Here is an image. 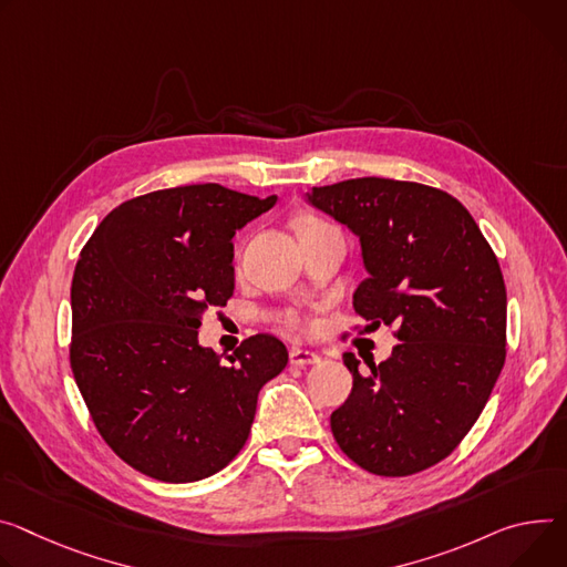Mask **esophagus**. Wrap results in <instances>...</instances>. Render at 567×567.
<instances>
[{
    "mask_svg": "<svg viewBox=\"0 0 567 567\" xmlns=\"http://www.w3.org/2000/svg\"><path fill=\"white\" fill-rule=\"evenodd\" d=\"M289 362L291 367H310V364H319L321 357L312 350H302V348H293L289 352Z\"/></svg>",
    "mask_w": 567,
    "mask_h": 567,
    "instance_id": "esophagus-1",
    "label": "esophagus"
}]
</instances>
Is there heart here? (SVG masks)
Returning <instances> with one entry per match:
<instances>
[{
  "label": "heart",
  "mask_w": 567,
  "mask_h": 567,
  "mask_svg": "<svg viewBox=\"0 0 567 567\" xmlns=\"http://www.w3.org/2000/svg\"><path fill=\"white\" fill-rule=\"evenodd\" d=\"M319 224H323V221H319V219H315V217H300V219L296 221V230L300 233V230H307V228H315V226H319ZM285 321H287L289 328H296V330H305V328H307V319H305L302 315H298V312L287 315Z\"/></svg>",
  "instance_id": "1"
}]
</instances>
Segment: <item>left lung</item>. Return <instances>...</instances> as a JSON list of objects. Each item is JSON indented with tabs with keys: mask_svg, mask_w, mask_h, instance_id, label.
Returning <instances> with one entry per match:
<instances>
[{
	"mask_svg": "<svg viewBox=\"0 0 567 567\" xmlns=\"http://www.w3.org/2000/svg\"><path fill=\"white\" fill-rule=\"evenodd\" d=\"M362 244L369 278L352 293L369 328L395 326L386 362L359 373L332 411L339 447L382 477L421 473L471 432L506 357V287L497 257L463 205L443 189L352 178L307 194Z\"/></svg>",
	"mask_w": 567,
	"mask_h": 567,
	"instance_id": "obj_1",
	"label": "left lung"
}]
</instances>
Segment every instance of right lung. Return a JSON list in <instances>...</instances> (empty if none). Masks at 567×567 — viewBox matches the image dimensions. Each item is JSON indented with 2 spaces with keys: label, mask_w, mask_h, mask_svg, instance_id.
I'll use <instances>...</instances> for the list:
<instances>
[{
  "label": "right lung",
  "mask_w": 567,
  "mask_h": 567,
  "mask_svg": "<svg viewBox=\"0 0 567 567\" xmlns=\"http://www.w3.org/2000/svg\"><path fill=\"white\" fill-rule=\"evenodd\" d=\"M276 200L217 183L158 189L117 205L79 255L72 373L99 434L142 475L185 484L226 468L287 367L271 334L241 341L230 364L198 343L203 315L235 289V233Z\"/></svg>",
  "instance_id": "add662e5"
}]
</instances>
